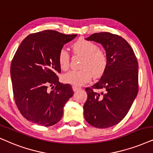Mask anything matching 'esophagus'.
Instances as JSON below:
<instances>
[{
	"label": "esophagus",
	"instance_id": "obj_1",
	"mask_svg": "<svg viewBox=\"0 0 153 153\" xmlns=\"http://www.w3.org/2000/svg\"><path fill=\"white\" fill-rule=\"evenodd\" d=\"M72 89H73V91H76L79 90V89H80V88H79V87L73 86H72Z\"/></svg>",
	"mask_w": 153,
	"mask_h": 153
}]
</instances>
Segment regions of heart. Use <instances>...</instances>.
<instances>
[{"label":"heart","mask_w":153,"mask_h":153,"mask_svg":"<svg viewBox=\"0 0 153 153\" xmlns=\"http://www.w3.org/2000/svg\"><path fill=\"white\" fill-rule=\"evenodd\" d=\"M75 54L84 57L81 63V69L72 70L63 75L62 80L67 84L80 86L87 84L94 77H100L108 67V57L104 51L98 48L96 43L86 39H79L72 45ZM57 60L60 68L67 70L69 67L70 55L62 48L59 51Z\"/></svg>","instance_id":"b5f03b06"}]
</instances>
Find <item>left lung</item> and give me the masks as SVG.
I'll list each match as a JSON object with an SVG mask.
<instances>
[{
  "label": "left lung",
  "mask_w": 153,
  "mask_h": 153,
  "mask_svg": "<svg viewBox=\"0 0 153 153\" xmlns=\"http://www.w3.org/2000/svg\"><path fill=\"white\" fill-rule=\"evenodd\" d=\"M87 40L100 43L108 57V67L100 81L86 88L84 105L86 122L94 127L109 128L127 114L138 92V64L132 48L120 36L96 33ZM95 89L104 90L98 93Z\"/></svg>",
  "instance_id": "1"
}]
</instances>
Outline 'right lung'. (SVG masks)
I'll return each instance as SVG.
<instances>
[{
  "instance_id": "obj_1",
  "label": "right lung",
  "mask_w": 153,
  "mask_h": 153,
  "mask_svg": "<svg viewBox=\"0 0 153 153\" xmlns=\"http://www.w3.org/2000/svg\"><path fill=\"white\" fill-rule=\"evenodd\" d=\"M76 36L45 30L27 36L17 48L10 66L13 96L27 120L49 126L62 117L63 108L74 92L70 84L59 81L57 57L63 45Z\"/></svg>"
}]
</instances>
